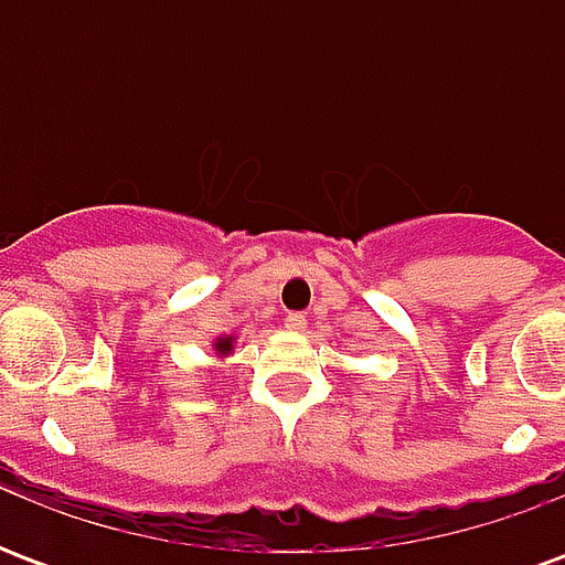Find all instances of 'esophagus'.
Instances as JSON below:
<instances>
[{
	"label": "esophagus",
	"mask_w": 565,
	"mask_h": 565,
	"mask_svg": "<svg viewBox=\"0 0 565 565\" xmlns=\"http://www.w3.org/2000/svg\"><path fill=\"white\" fill-rule=\"evenodd\" d=\"M284 327H287V330H294V332L306 330V315H302V311H290V315L284 318Z\"/></svg>",
	"instance_id": "1"
}]
</instances>
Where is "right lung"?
<instances>
[{
  "mask_svg": "<svg viewBox=\"0 0 565 565\" xmlns=\"http://www.w3.org/2000/svg\"><path fill=\"white\" fill-rule=\"evenodd\" d=\"M217 348H221V351H230V348H233V342H230V339H221V342H217Z\"/></svg>",
  "mask_w": 565,
  "mask_h": 565,
  "instance_id": "1",
  "label": "right lung"
}]
</instances>
